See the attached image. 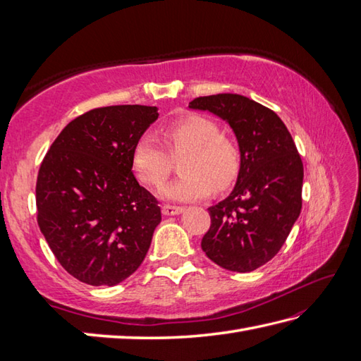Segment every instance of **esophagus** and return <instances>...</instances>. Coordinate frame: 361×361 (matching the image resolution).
<instances>
[{"instance_id": "obj_1", "label": "esophagus", "mask_w": 361, "mask_h": 361, "mask_svg": "<svg viewBox=\"0 0 361 361\" xmlns=\"http://www.w3.org/2000/svg\"><path fill=\"white\" fill-rule=\"evenodd\" d=\"M185 211V208H181V206H171V204H164L163 206V214L164 216H178Z\"/></svg>"}]
</instances>
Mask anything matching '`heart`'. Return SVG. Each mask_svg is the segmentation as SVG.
I'll return each mask as SVG.
<instances>
[{
    "label": "heart",
    "instance_id": "1",
    "mask_svg": "<svg viewBox=\"0 0 361 361\" xmlns=\"http://www.w3.org/2000/svg\"><path fill=\"white\" fill-rule=\"evenodd\" d=\"M169 152L175 157L186 153L181 161V175L161 188L159 195L171 202H195L214 190H224L235 180L239 172V150L220 135L216 122L190 114L163 128ZM172 161L158 137L145 133L137 137L132 152V169L145 185L159 186Z\"/></svg>",
    "mask_w": 361,
    "mask_h": 361
}]
</instances>
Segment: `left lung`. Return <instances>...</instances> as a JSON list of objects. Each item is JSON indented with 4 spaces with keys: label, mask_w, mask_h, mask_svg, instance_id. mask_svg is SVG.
Here are the masks:
<instances>
[{
    "label": "left lung",
    "mask_w": 361,
    "mask_h": 361,
    "mask_svg": "<svg viewBox=\"0 0 361 361\" xmlns=\"http://www.w3.org/2000/svg\"><path fill=\"white\" fill-rule=\"evenodd\" d=\"M233 128L240 169L233 192L211 206L202 250L229 271L247 273L278 255L302 208L304 167L293 137L273 110L231 93L197 97Z\"/></svg>",
    "instance_id": "left-lung-1"
}]
</instances>
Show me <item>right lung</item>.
Wrapping results in <instances>:
<instances>
[{
    "label": "right lung",
    "instance_id": "add662e5",
    "mask_svg": "<svg viewBox=\"0 0 361 361\" xmlns=\"http://www.w3.org/2000/svg\"><path fill=\"white\" fill-rule=\"evenodd\" d=\"M157 119V106L94 109L71 121L46 153L35 188L38 226L80 282L116 286L147 255L161 209L136 181L132 152Z\"/></svg>",
    "mask_w": 361,
    "mask_h": 361
}]
</instances>
